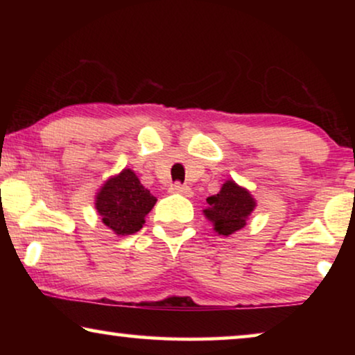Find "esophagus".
Instances as JSON below:
<instances>
[{
  "instance_id": "esophagus-1",
  "label": "esophagus",
  "mask_w": 355,
  "mask_h": 355,
  "mask_svg": "<svg viewBox=\"0 0 355 355\" xmlns=\"http://www.w3.org/2000/svg\"><path fill=\"white\" fill-rule=\"evenodd\" d=\"M169 192L171 193H181V196H186V197H191L192 196V191L189 186H184L181 182H174L171 187H169Z\"/></svg>"
}]
</instances>
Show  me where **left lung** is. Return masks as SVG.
<instances>
[{
  "instance_id": "1",
  "label": "left lung",
  "mask_w": 355,
  "mask_h": 355,
  "mask_svg": "<svg viewBox=\"0 0 355 355\" xmlns=\"http://www.w3.org/2000/svg\"><path fill=\"white\" fill-rule=\"evenodd\" d=\"M207 203L203 215L213 223V230L220 236H230L242 230L255 208V198L234 181H226L216 196L207 198Z\"/></svg>"
}]
</instances>
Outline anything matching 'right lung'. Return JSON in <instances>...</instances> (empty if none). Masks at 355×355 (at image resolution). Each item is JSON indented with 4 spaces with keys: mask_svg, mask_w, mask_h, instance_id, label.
<instances>
[{
    "mask_svg": "<svg viewBox=\"0 0 355 355\" xmlns=\"http://www.w3.org/2000/svg\"><path fill=\"white\" fill-rule=\"evenodd\" d=\"M157 198L140 184L132 169H123L110 178L95 197V208L103 225L114 234L128 236L142 230L145 216Z\"/></svg>",
    "mask_w": 355,
    "mask_h": 355,
    "instance_id": "obj_1",
    "label": "right lung"
}]
</instances>
